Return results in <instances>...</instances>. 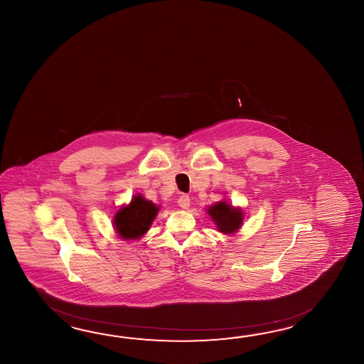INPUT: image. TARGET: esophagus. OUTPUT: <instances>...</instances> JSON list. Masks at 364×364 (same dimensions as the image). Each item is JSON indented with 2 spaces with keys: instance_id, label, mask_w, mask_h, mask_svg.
<instances>
[{
  "instance_id": "34e87169",
  "label": "esophagus",
  "mask_w": 364,
  "mask_h": 364,
  "mask_svg": "<svg viewBox=\"0 0 364 364\" xmlns=\"http://www.w3.org/2000/svg\"><path fill=\"white\" fill-rule=\"evenodd\" d=\"M190 196L188 195H186V193H182L181 196H179L178 204L181 208L187 209L190 207Z\"/></svg>"
}]
</instances>
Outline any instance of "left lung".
<instances>
[{"label":"left lung","instance_id":"8db88e82","mask_svg":"<svg viewBox=\"0 0 364 364\" xmlns=\"http://www.w3.org/2000/svg\"><path fill=\"white\" fill-rule=\"evenodd\" d=\"M208 215L216 223L218 230L223 232H234L240 229L243 221V213L240 209L232 208V205L218 201L208 208Z\"/></svg>","mask_w":364,"mask_h":364}]
</instances>
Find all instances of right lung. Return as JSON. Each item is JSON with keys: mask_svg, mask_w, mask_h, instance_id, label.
<instances>
[{"mask_svg": "<svg viewBox=\"0 0 364 364\" xmlns=\"http://www.w3.org/2000/svg\"><path fill=\"white\" fill-rule=\"evenodd\" d=\"M159 208L152 201L136 195L130 205L122 207L114 216V228L124 240H136L147 232Z\"/></svg>", "mask_w": 364, "mask_h": 364, "instance_id": "add662e5", "label": "right lung"}]
</instances>
